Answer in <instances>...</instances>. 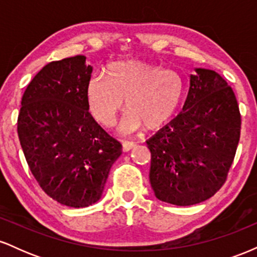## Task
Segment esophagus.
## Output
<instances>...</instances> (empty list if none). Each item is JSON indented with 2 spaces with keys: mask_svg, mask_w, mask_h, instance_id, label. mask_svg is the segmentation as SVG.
<instances>
[{
  "mask_svg": "<svg viewBox=\"0 0 257 257\" xmlns=\"http://www.w3.org/2000/svg\"><path fill=\"white\" fill-rule=\"evenodd\" d=\"M134 147H135V144L132 143V141H123V144H122L123 152L131 151V150L134 149Z\"/></svg>",
  "mask_w": 257,
  "mask_h": 257,
  "instance_id": "obj_1",
  "label": "esophagus"
}]
</instances>
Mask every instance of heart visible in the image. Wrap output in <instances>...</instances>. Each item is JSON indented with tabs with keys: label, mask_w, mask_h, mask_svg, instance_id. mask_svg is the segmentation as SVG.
I'll list each match as a JSON object with an SVG mask.
<instances>
[{
	"label": "heart",
	"mask_w": 257,
	"mask_h": 257,
	"mask_svg": "<svg viewBox=\"0 0 257 257\" xmlns=\"http://www.w3.org/2000/svg\"><path fill=\"white\" fill-rule=\"evenodd\" d=\"M185 93V81L176 71L139 60L114 61L102 76L91 78L85 89L89 113L110 126L120 108H128L119 125L124 134L161 128L175 114Z\"/></svg>",
	"instance_id": "1"
}]
</instances>
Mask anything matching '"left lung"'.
<instances>
[{"instance_id":"1","label":"left lung","mask_w":257,"mask_h":257,"mask_svg":"<svg viewBox=\"0 0 257 257\" xmlns=\"http://www.w3.org/2000/svg\"><path fill=\"white\" fill-rule=\"evenodd\" d=\"M239 137L232 88L213 70L196 67L181 112L146 141L155 196L179 206L213 197L226 181Z\"/></svg>"}]
</instances>
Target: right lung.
Masks as SVG:
<instances>
[{"label":"right lung","instance_id":"1","mask_svg":"<svg viewBox=\"0 0 257 257\" xmlns=\"http://www.w3.org/2000/svg\"><path fill=\"white\" fill-rule=\"evenodd\" d=\"M84 55L47 64L29 83L18 135L32 175L60 204L84 208L101 198L122 145L89 113L85 89L93 67Z\"/></svg>","mask_w":257,"mask_h":257}]
</instances>
